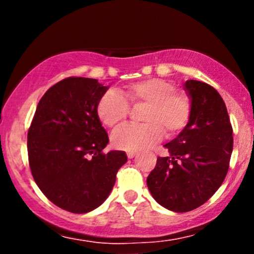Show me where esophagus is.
<instances>
[{
    "mask_svg": "<svg viewBox=\"0 0 254 254\" xmlns=\"http://www.w3.org/2000/svg\"><path fill=\"white\" fill-rule=\"evenodd\" d=\"M127 158H134L135 156H136V152H127Z\"/></svg>",
    "mask_w": 254,
    "mask_h": 254,
    "instance_id": "34e87169",
    "label": "esophagus"
}]
</instances>
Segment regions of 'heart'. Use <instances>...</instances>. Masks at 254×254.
<instances>
[{
  "mask_svg": "<svg viewBox=\"0 0 254 254\" xmlns=\"http://www.w3.org/2000/svg\"><path fill=\"white\" fill-rule=\"evenodd\" d=\"M131 107H145L141 127L127 125L113 134L115 148L137 152L156 145L163 137L181 134L191 118L193 104L188 94L177 92L176 83L163 78H147L125 87L123 96L107 91L97 104V115L106 127H118L125 122Z\"/></svg>",
  "mask_w": 254,
  "mask_h": 254,
  "instance_id": "heart-1",
  "label": "heart"
}]
</instances>
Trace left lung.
Masks as SVG:
<instances>
[{"label":"left lung","instance_id":"left-lung-1","mask_svg":"<svg viewBox=\"0 0 254 254\" xmlns=\"http://www.w3.org/2000/svg\"><path fill=\"white\" fill-rule=\"evenodd\" d=\"M184 88L193 111L186 129L166 143L167 157L147 177L148 190L160 205L176 212L196 209L209 200L227 175L234 146L232 127L219 92L189 79Z\"/></svg>","mask_w":254,"mask_h":254}]
</instances>
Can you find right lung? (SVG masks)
Returning <instances> with one entry per match:
<instances>
[{"instance_id":"obj_1","label":"right lung","mask_w":254,"mask_h":254,"mask_svg":"<svg viewBox=\"0 0 254 254\" xmlns=\"http://www.w3.org/2000/svg\"><path fill=\"white\" fill-rule=\"evenodd\" d=\"M108 87L67 77L45 92L28 130V158L35 183L56 206L84 214L108 198L124 151L103 150L108 134L97 115Z\"/></svg>"}]
</instances>
